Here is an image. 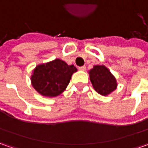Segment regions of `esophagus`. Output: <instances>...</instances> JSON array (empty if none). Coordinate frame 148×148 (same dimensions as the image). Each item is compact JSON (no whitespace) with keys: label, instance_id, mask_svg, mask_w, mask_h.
<instances>
[{"label":"esophagus","instance_id":"esophagus-1","mask_svg":"<svg viewBox=\"0 0 148 148\" xmlns=\"http://www.w3.org/2000/svg\"><path fill=\"white\" fill-rule=\"evenodd\" d=\"M86 66H79V70H81V71H85L86 70Z\"/></svg>","mask_w":148,"mask_h":148}]
</instances>
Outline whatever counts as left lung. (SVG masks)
<instances>
[{"mask_svg":"<svg viewBox=\"0 0 148 148\" xmlns=\"http://www.w3.org/2000/svg\"><path fill=\"white\" fill-rule=\"evenodd\" d=\"M89 73L93 87L99 94L107 95L116 89V79L105 66H95Z\"/></svg>","mask_w":148,"mask_h":148,"instance_id":"8db88e82","label":"left lung"}]
</instances>
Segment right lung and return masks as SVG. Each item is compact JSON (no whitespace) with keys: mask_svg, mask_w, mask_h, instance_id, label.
I'll return each mask as SVG.
<instances>
[{"mask_svg":"<svg viewBox=\"0 0 148 148\" xmlns=\"http://www.w3.org/2000/svg\"><path fill=\"white\" fill-rule=\"evenodd\" d=\"M77 69L73 65L55 59L36 66L31 77L32 85L39 94L53 97L62 93Z\"/></svg>","mask_w":148,"mask_h":148,"instance_id":"1","label":"right lung"}]
</instances>
